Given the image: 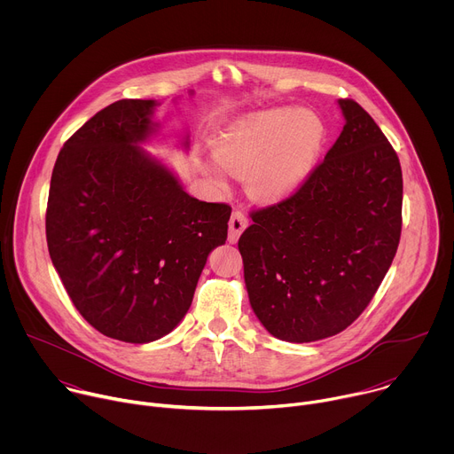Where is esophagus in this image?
Segmentation results:
<instances>
[{
    "label": "esophagus",
    "instance_id": "1",
    "mask_svg": "<svg viewBox=\"0 0 454 454\" xmlns=\"http://www.w3.org/2000/svg\"><path fill=\"white\" fill-rule=\"evenodd\" d=\"M247 226V217L242 212H233L231 219H230V233H228V240L230 242H237L240 233L246 230Z\"/></svg>",
    "mask_w": 454,
    "mask_h": 454
}]
</instances>
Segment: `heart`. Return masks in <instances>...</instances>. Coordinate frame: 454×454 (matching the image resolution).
I'll list each match as a JSON object with an SVG mask.
<instances>
[{
	"label": "heart",
	"mask_w": 454,
	"mask_h": 454,
	"mask_svg": "<svg viewBox=\"0 0 454 454\" xmlns=\"http://www.w3.org/2000/svg\"><path fill=\"white\" fill-rule=\"evenodd\" d=\"M325 121L310 109L282 107L240 125L217 149V161L261 201H280L309 177L325 140Z\"/></svg>",
	"instance_id": "obj_1"
}]
</instances>
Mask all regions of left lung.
Returning <instances> with one entry per match:
<instances>
[{"label": "left lung", "instance_id": "obj_1", "mask_svg": "<svg viewBox=\"0 0 454 454\" xmlns=\"http://www.w3.org/2000/svg\"><path fill=\"white\" fill-rule=\"evenodd\" d=\"M345 125L305 183L253 210L239 239L249 303L278 340L340 334L392 266L403 230V170L392 144L352 98Z\"/></svg>", "mask_w": 454, "mask_h": 454}]
</instances>
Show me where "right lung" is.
Returning a JSON list of instances; mask_svg holds the SVG:
<instances>
[{
    "instance_id": "right-lung-1",
    "label": "right lung",
    "mask_w": 454,
    "mask_h": 454,
    "mask_svg": "<svg viewBox=\"0 0 454 454\" xmlns=\"http://www.w3.org/2000/svg\"><path fill=\"white\" fill-rule=\"evenodd\" d=\"M154 100H118L60 149L50 181L46 242L81 316L100 334L149 343L190 309L231 207L190 198L138 144Z\"/></svg>"
}]
</instances>
